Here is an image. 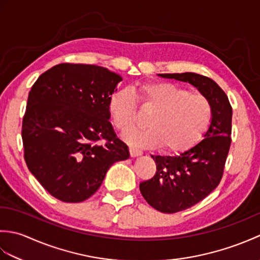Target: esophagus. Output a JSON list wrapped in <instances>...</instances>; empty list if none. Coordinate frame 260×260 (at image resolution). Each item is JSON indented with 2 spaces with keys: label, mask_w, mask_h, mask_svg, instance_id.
<instances>
[{
  "label": "esophagus",
  "mask_w": 260,
  "mask_h": 260,
  "mask_svg": "<svg viewBox=\"0 0 260 260\" xmlns=\"http://www.w3.org/2000/svg\"><path fill=\"white\" fill-rule=\"evenodd\" d=\"M129 154L132 157H136V156H141L142 155V151L137 150V148L134 147H129Z\"/></svg>",
  "instance_id": "obj_1"
}]
</instances>
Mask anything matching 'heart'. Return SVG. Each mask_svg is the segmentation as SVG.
I'll use <instances>...</instances> for the list:
<instances>
[{
	"label": "heart",
	"instance_id": "obj_1",
	"mask_svg": "<svg viewBox=\"0 0 260 260\" xmlns=\"http://www.w3.org/2000/svg\"><path fill=\"white\" fill-rule=\"evenodd\" d=\"M139 93L143 106L153 112L146 120L148 127L123 135L126 143L143 148L162 146L167 152L181 153L200 141L211 117V106L206 97L165 81L143 84ZM136 108V97L126 88L114 91L108 99L113 124L120 132L135 125Z\"/></svg>",
	"mask_w": 260,
	"mask_h": 260
}]
</instances>
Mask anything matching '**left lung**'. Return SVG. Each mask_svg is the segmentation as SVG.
<instances>
[{
    "label": "left lung",
    "instance_id": "left-lung-1",
    "mask_svg": "<svg viewBox=\"0 0 260 260\" xmlns=\"http://www.w3.org/2000/svg\"><path fill=\"white\" fill-rule=\"evenodd\" d=\"M158 76L189 82L211 106V121L203 140L180 155H151L156 173L140 184L142 196L150 206L164 213H174L203 200L221 181L231 144L233 108L225 92L206 76L194 73Z\"/></svg>",
    "mask_w": 260,
    "mask_h": 260
}]
</instances>
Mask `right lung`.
<instances>
[{
  "label": "right lung",
  "instance_id": "obj_1",
  "mask_svg": "<svg viewBox=\"0 0 260 260\" xmlns=\"http://www.w3.org/2000/svg\"><path fill=\"white\" fill-rule=\"evenodd\" d=\"M120 81L99 66L60 63L32 86L22 121L24 159L58 200H87L109 168L129 157L109 121L108 99Z\"/></svg>",
  "mask_w": 260,
  "mask_h": 260
}]
</instances>
